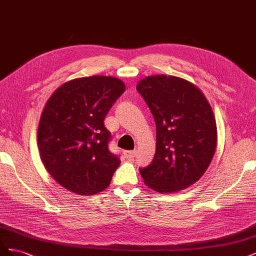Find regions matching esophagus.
<instances>
[{
  "label": "esophagus",
  "instance_id": "34e87169",
  "mask_svg": "<svg viewBox=\"0 0 256 256\" xmlns=\"http://www.w3.org/2000/svg\"><path fill=\"white\" fill-rule=\"evenodd\" d=\"M136 150H125L124 152V156L128 159L136 157Z\"/></svg>",
  "mask_w": 256,
  "mask_h": 256
}]
</instances>
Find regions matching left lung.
<instances>
[{
    "instance_id": "8db88e82",
    "label": "left lung",
    "mask_w": 256,
    "mask_h": 256,
    "mask_svg": "<svg viewBox=\"0 0 256 256\" xmlns=\"http://www.w3.org/2000/svg\"><path fill=\"white\" fill-rule=\"evenodd\" d=\"M156 122V152L140 168L147 187L159 193L188 188L204 175L216 146L210 104L196 85L174 76H146L136 85Z\"/></svg>"
}]
</instances>
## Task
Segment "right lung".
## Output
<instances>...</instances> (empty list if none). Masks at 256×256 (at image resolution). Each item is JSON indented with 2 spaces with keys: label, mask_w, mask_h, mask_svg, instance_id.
Segmentation results:
<instances>
[{
  "label": "right lung",
  "mask_w": 256,
  "mask_h": 256,
  "mask_svg": "<svg viewBox=\"0 0 256 256\" xmlns=\"http://www.w3.org/2000/svg\"><path fill=\"white\" fill-rule=\"evenodd\" d=\"M125 90L114 76H84L62 84L48 99L37 143L46 170L62 187L80 196L109 187L120 160L108 148L111 134L104 120Z\"/></svg>",
  "instance_id": "add662e5"
}]
</instances>
